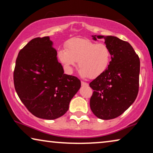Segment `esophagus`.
Segmentation results:
<instances>
[{
  "label": "esophagus",
  "mask_w": 153,
  "mask_h": 153,
  "mask_svg": "<svg viewBox=\"0 0 153 153\" xmlns=\"http://www.w3.org/2000/svg\"><path fill=\"white\" fill-rule=\"evenodd\" d=\"M81 85H82L83 86H88V83L84 82V81H81Z\"/></svg>",
  "instance_id": "obj_1"
}]
</instances>
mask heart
I'll return each mask as SVG.
<instances>
[{"label": "heart", "mask_w": 153, "mask_h": 153, "mask_svg": "<svg viewBox=\"0 0 153 153\" xmlns=\"http://www.w3.org/2000/svg\"><path fill=\"white\" fill-rule=\"evenodd\" d=\"M66 49H60L58 56L70 72H72L79 62L81 76L95 79L103 74L109 65L111 52L104 43H96L88 39L74 38L68 42Z\"/></svg>", "instance_id": "1"}]
</instances>
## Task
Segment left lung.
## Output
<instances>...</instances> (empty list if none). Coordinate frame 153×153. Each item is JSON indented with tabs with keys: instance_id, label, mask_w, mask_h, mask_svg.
<instances>
[{
	"instance_id": "obj_1",
	"label": "left lung",
	"mask_w": 153,
	"mask_h": 153,
	"mask_svg": "<svg viewBox=\"0 0 153 153\" xmlns=\"http://www.w3.org/2000/svg\"><path fill=\"white\" fill-rule=\"evenodd\" d=\"M104 39L111 52V60L102 75L90 83L93 90L91 111L97 118L111 120L123 114L139 93L140 60L130 44L114 36L93 35Z\"/></svg>"
}]
</instances>
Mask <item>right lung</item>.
I'll return each mask as SVG.
<instances>
[{
    "label": "right lung",
    "mask_w": 153,
    "mask_h": 153,
    "mask_svg": "<svg viewBox=\"0 0 153 153\" xmlns=\"http://www.w3.org/2000/svg\"><path fill=\"white\" fill-rule=\"evenodd\" d=\"M14 84L21 101L31 114L54 120L68 111L81 81L64 74L53 42L47 36L33 39L19 52Z\"/></svg>",
    "instance_id": "right-lung-1"
}]
</instances>
